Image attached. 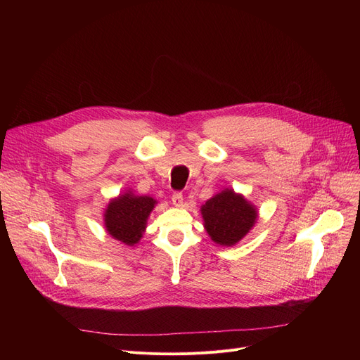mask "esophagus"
Segmentation results:
<instances>
[{
	"label": "esophagus",
	"mask_w": 360,
	"mask_h": 360,
	"mask_svg": "<svg viewBox=\"0 0 360 360\" xmlns=\"http://www.w3.org/2000/svg\"><path fill=\"white\" fill-rule=\"evenodd\" d=\"M172 202H174L175 207H182V205H184V197H182V194H181V193H175V194L172 195Z\"/></svg>",
	"instance_id": "1"
}]
</instances>
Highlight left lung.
Here are the masks:
<instances>
[{
	"instance_id": "obj_1",
	"label": "left lung",
	"mask_w": 360,
	"mask_h": 360,
	"mask_svg": "<svg viewBox=\"0 0 360 360\" xmlns=\"http://www.w3.org/2000/svg\"><path fill=\"white\" fill-rule=\"evenodd\" d=\"M200 212L205 232L220 247H233L250 233L258 219L257 207L232 188L207 200Z\"/></svg>"
}]
</instances>
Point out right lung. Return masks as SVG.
I'll use <instances>...</instances> for the list:
<instances>
[{"label": "right lung", "instance_id": "add662e5", "mask_svg": "<svg viewBox=\"0 0 360 360\" xmlns=\"http://www.w3.org/2000/svg\"><path fill=\"white\" fill-rule=\"evenodd\" d=\"M158 200L150 195H137L132 190L110 198L105 213V231L127 247H136L147 228V220Z\"/></svg>", "mask_w": 360, "mask_h": 360}]
</instances>
